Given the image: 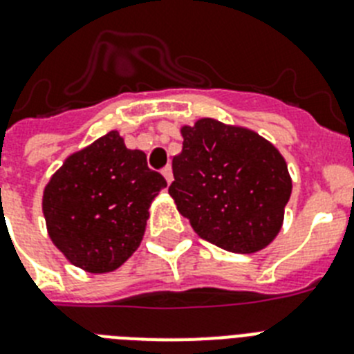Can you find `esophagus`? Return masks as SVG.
Here are the masks:
<instances>
[{
    "mask_svg": "<svg viewBox=\"0 0 354 354\" xmlns=\"http://www.w3.org/2000/svg\"><path fill=\"white\" fill-rule=\"evenodd\" d=\"M162 174H163V176H165V180H167V183L172 182V169H171V165H167V167H163Z\"/></svg>",
    "mask_w": 354,
    "mask_h": 354,
    "instance_id": "34e87169",
    "label": "esophagus"
}]
</instances>
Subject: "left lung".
Segmentation results:
<instances>
[{
  "instance_id": "obj_1",
  "label": "left lung",
  "mask_w": 354,
  "mask_h": 354,
  "mask_svg": "<svg viewBox=\"0 0 354 354\" xmlns=\"http://www.w3.org/2000/svg\"><path fill=\"white\" fill-rule=\"evenodd\" d=\"M169 194L194 232L236 254L263 250L281 230L292 178L275 147L257 133L201 118L182 127Z\"/></svg>"
}]
</instances>
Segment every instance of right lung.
Here are the masks:
<instances>
[{
    "label": "right lung",
    "mask_w": 354,
    "mask_h": 354,
    "mask_svg": "<svg viewBox=\"0 0 354 354\" xmlns=\"http://www.w3.org/2000/svg\"><path fill=\"white\" fill-rule=\"evenodd\" d=\"M167 187L145 154L109 131L71 154L44 189L48 234L66 259L91 273L118 268L138 248L151 201Z\"/></svg>",
    "instance_id": "obj_1"
}]
</instances>
